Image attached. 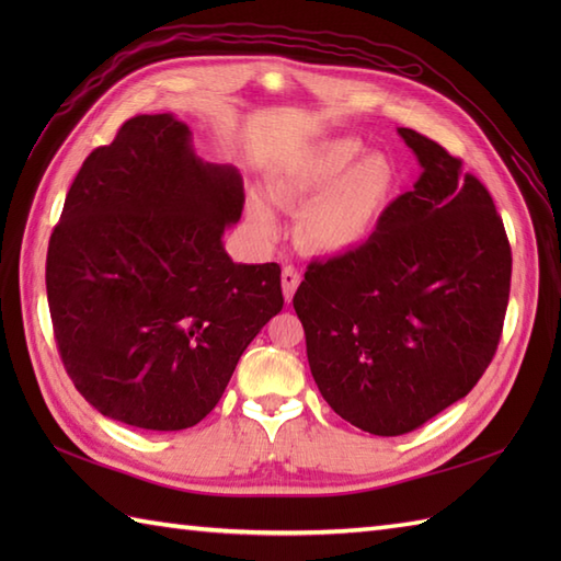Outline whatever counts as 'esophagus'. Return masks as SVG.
<instances>
[{
    "label": "esophagus",
    "mask_w": 561,
    "mask_h": 561,
    "mask_svg": "<svg viewBox=\"0 0 561 561\" xmlns=\"http://www.w3.org/2000/svg\"><path fill=\"white\" fill-rule=\"evenodd\" d=\"M301 282V274L296 267H284L282 272V291H284V299L291 301V296L296 291V287H299Z\"/></svg>",
    "instance_id": "1"
}]
</instances>
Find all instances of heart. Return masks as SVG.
Instances as JSON below:
<instances>
[{"mask_svg": "<svg viewBox=\"0 0 561 561\" xmlns=\"http://www.w3.org/2000/svg\"><path fill=\"white\" fill-rule=\"evenodd\" d=\"M398 185V165L386 151H366L354 137H332L291 159L272 190L279 205L306 207L299 231L308 248L344 255L371 238ZM248 219L262 238L279 231L277 217L262 199L248 202Z\"/></svg>", "mask_w": 561, "mask_h": 561, "instance_id": "b5f03b06", "label": "heart"}]
</instances>
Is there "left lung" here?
<instances>
[{
	"label": "left lung",
	"instance_id": "8db88e82",
	"mask_svg": "<svg viewBox=\"0 0 561 561\" xmlns=\"http://www.w3.org/2000/svg\"><path fill=\"white\" fill-rule=\"evenodd\" d=\"M422 173L371 238L311 262L294 296L308 366L342 420L400 436L468 396L502 337L511 248L486 187L460 159L398 127Z\"/></svg>",
	"mask_w": 561,
	"mask_h": 561
}]
</instances>
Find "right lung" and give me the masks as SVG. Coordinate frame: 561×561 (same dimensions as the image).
<instances>
[{
    "instance_id": "obj_1",
    "label": "right lung",
    "mask_w": 561,
    "mask_h": 561,
    "mask_svg": "<svg viewBox=\"0 0 561 561\" xmlns=\"http://www.w3.org/2000/svg\"><path fill=\"white\" fill-rule=\"evenodd\" d=\"M243 199L233 165L202 161L173 113L133 117L83 161L45 284L67 374L103 416L195 426L282 311L277 262L243 265L224 248Z\"/></svg>"
}]
</instances>
